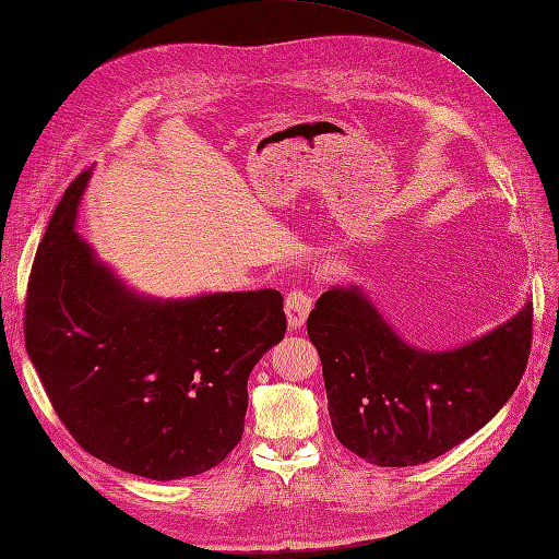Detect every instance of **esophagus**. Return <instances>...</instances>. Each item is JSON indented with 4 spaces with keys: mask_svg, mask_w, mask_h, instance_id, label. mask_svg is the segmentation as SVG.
<instances>
[{
    "mask_svg": "<svg viewBox=\"0 0 559 559\" xmlns=\"http://www.w3.org/2000/svg\"><path fill=\"white\" fill-rule=\"evenodd\" d=\"M312 310V296L306 289H292L286 296V319H289L292 329H300Z\"/></svg>",
    "mask_w": 559,
    "mask_h": 559,
    "instance_id": "esophagus-1",
    "label": "esophagus"
}]
</instances>
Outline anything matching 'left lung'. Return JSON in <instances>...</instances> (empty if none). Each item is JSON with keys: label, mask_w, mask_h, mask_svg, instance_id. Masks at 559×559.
<instances>
[{"label": "left lung", "mask_w": 559, "mask_h": 559, "mask_svg": "<svg viewBox=\"0 0 559 559\" xmlns=\"http://www.w3.org/2000/svg\"><path fill=\"white\" fill-rule=\"evenodd\" d=\"M534 306L464 347L405 345L359 289H329L308 317L335 438L378 466H417L466 441L527 368Z\"/></svg>", "instance_id": "obj_1"}]
</instances>
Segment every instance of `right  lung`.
I'll use <instances>...</instances> for the list:
<instances>
[{
  "label": "right lung",
  "mask_w": 559,
  "mask_h": 559,
  "mask_svg": "<svg viewBox=\"0 0 559 559\" xmlns=\"http://www.w3.org/2000/svg\"><path fill=\"white\" fill-rule=\"evenodd\" d=\"M86 181L67 186L32 263L27 354L83 450L151 480L198 476L240 443L247 380L284 337V298L134 296L74 233Z\"/></svg>",
  "instance_id": "right-lung-1"
}]
</instances>
